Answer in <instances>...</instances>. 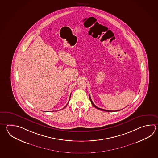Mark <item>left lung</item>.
Here are the masks:
<instances>
[{"label":"left lung","mask_w":158,"mask_h":158,"mask_svg":"<svg viewBox=\"0 0 158 158\" xmlns=\"http://www.w3.org/2000/svg\"><path fill=\"white\" fill-rule=\"evenodd\" d=\"M89 99H90V102H91V103L92 104V105L94 106L95 108H96L97 109L100 110H102V111H107V112H113V111H110V110H104L102 109H101V108H99V107H97L94 104V102H92V101L91 100V98H90V95H89ZM120 111V110H117V111Z\"/></svg>","instance_id":"1"}]
</instances>
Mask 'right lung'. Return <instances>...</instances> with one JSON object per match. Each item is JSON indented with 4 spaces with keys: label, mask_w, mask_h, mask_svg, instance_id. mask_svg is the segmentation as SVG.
<instances>
[{
    "label": "right lung",
    "mask_w": 158,
    "mask_h": 158,
    "mask_svg": "<svg viewBox=\"0 0 158 158\" xmlns=\"http://www.w3.org/2000/svg\"><path fill=\"white\" fill-rule=\"evenodd\" d=\"M70 96H71V94H70ZM69 101H70V98H69ZM68 103H69V102H68ZM68 104H67V105H66V106L64 107V108H63V109H64V108H65V107H66V106H67V105H68Z\"/></svg>",
    "instance_id": "obj_1"
}]
</instances>
